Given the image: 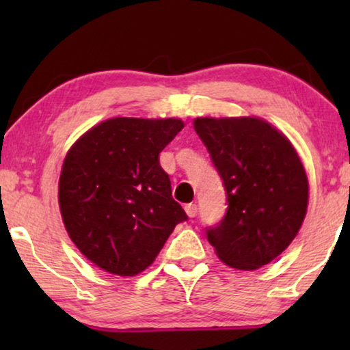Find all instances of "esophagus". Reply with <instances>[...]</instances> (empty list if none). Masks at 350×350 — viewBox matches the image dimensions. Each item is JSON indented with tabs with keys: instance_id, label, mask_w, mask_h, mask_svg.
<instances>
[{
	"instance_id": "1",
	"label": "esophagus",
	"mask_w": 350,
	"mask_h": 350,
	"mask_svg": "<svg viewBox=\"0 0 350 350\" xmlns=\"http://www.w3.org/2000/svg\"><path fill=\"white\" fill-rule=\"evenodd\" d=\"M185 212L189 218H194L196 215H198V205H196V204H186L185 205Z\"/></svg>"
}]
</instances>
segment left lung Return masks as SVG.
<instances>
[{"label":"left lung","mask_w":350,"mask_h":350,"mask_svg":"<svg viewBox=\"0 0 350 350\" xmlns=\"http://www.w3.org/2000/svg\"><path fill=\"white\" fill-rule=\"evenodd\" d=\"M194 131L226 191L228 210L207 229L219 260L253 271L280 255L298 234L309 185L288 138L260 118H198Z\"/></svg>","instance_id":"left-lung-1"}]
</instances>
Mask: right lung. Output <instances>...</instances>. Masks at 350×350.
<instances>
[{
  "instance_id": "obj_1",
  "label": "right lung",
  "mask_w": 350,
  "mask_h": 350,
  "mask_svg": "<svg viewBox=\"0 0 350 350\" xmlns=\"http://www.w3.org/2000/svg\"><path fill=\"white\" fill-rule=\"evenodd\" d=\"M183 127L174 118H113L66 152L62 218L75 245L100 269L131 277L145 271L188 219L159 164L161 151Z\"/></svg>"
}]
</instances>
